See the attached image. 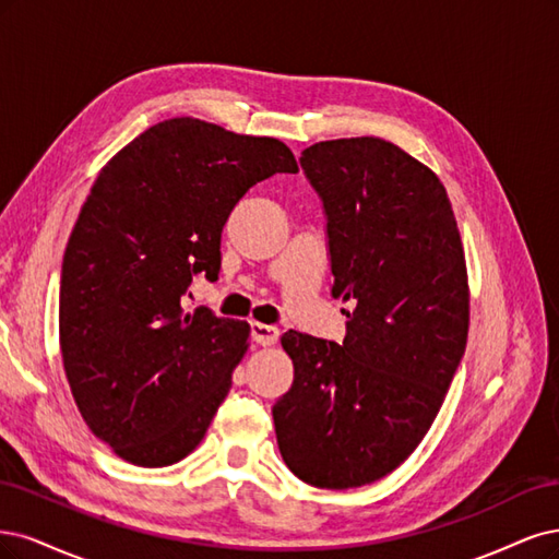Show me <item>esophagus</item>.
I'll use <instances>...</instances> for the list:
<instances>
[{
	"label": "esophagus",
	"mask_w": 559,
	"mask_h": 559,
	"mask_svg": "<svg viewBox=\"0 0 559 559\" xmlns=\"http://www.w3.org/2000/svg\"><path fill=\"white\" fill-rule=\"evenodd\" d=\"M250 334H253L255 344H260V346H274L281 336L278 328L262 325V322H253V325H250Z\"/></svg>",
	"instance_id": "esophagus-1"
}]
</instances>
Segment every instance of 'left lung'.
Here are the masks:
<instances>
[{
    "mask_svg": "<svg viewBox=\"0 0 559 559\" xmlns=\"http://www.w3.org/2000/svg\"><path fill=\"white\" fill-rule=\"evenodd\" d=\"M328 215L332 295L353 301L344 344L285 332L295 381L274 404L297 478L348 490L388 476L435 423L469 334V283L439 176L378 136L299 157Z\"/></svg>",
    "mask_w": 559,
    "mask_h": 559,
    "instance_id": "1",
    "label": "left lung"
}]
</instances>
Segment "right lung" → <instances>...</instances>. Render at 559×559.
Returning a JSON list of instances; mask_svg holds the SVG:
<instances>
[{
    "mask_svg": "<svg viewBox=\"0 0 559 559\" xmlns=\"http://www.w3.org/2000/svg\"><path fill=\"white\" fill-rule=\"evenodd\" d=\"M297 171L283 141L200 118L153 124L99 171L64 250L60 348L85 425L124 462L169 466L204 439L250 325L183 299L218 278L241 197Z\"/></svg>",
    "mask_w": 559,
    "mask_h": 559,
    "instance_id": "obj_1",
    "label": "right lung"
}]
</instances>
